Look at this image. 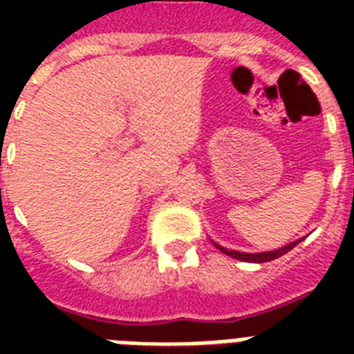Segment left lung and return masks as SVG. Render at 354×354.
Wrapping results in <instances>:
<instances>
[{
  "mask_svg": "<svg viewBox=\"0 0 354 354\" xmlns=\"http://www.w3.org/2000/svg\"><path fill=\"white\" fill-rule=\"evenodd\" d=\"M301 242V239L296 242H290V244H286V246L279 248V250H275V252H263V253H244V252H235V250H227V248L221 246V244H215L216 250H221L222 253H226L230 257L233 259H239V261H246V263H268V261H274V259L281 257V255H285L286 252H290L292 248L297 246Z\"/></svg>",
  "mask_w": 354,
  "mask_h": 354,
  "instance_id": "1",
  "label": "left lung"
}]
</instances>
